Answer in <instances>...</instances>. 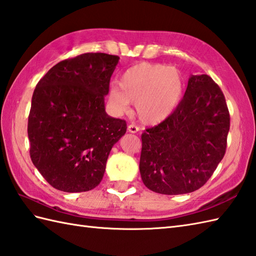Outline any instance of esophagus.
Here are the masks:
<instances>
[{"label":"esophagus","mask_w":256,"mask_h":256,"mask_svg":"<svg viewBox=\"0 0 256 256\" xmlns=\"http://www.w3.org/2000/svg\"><path fill=\"white\" fill-rule=\"evenodd\" d=\"M128 130L130 133H138L140 130V128L136 126L135 124H130V126H128Z\"/></svg>","instance_id":"34e87169"}]
</instances>
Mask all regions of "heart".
Returning a JSON list of instances; mask_svg holds the SVG:
<instances>
[{
  "label": "heart",
  "mask_w": 256,
  "mask_h": 256,
  "mask_svg": "<svg viewBox=\"0 0 256 256\" xmlns=\"http://www.w3.org/2000/svg\"><path fill=\"white\" fill-rule=\"evenodd\" d=\"M180 70L164 64L138 63L121 75L120 86L112 85L108 104L116 114L130 110L135 101L136 114L145 124H158L174 114L183 94Z\"/></svg>",
  "instance_id": "1"
}]
</instances>
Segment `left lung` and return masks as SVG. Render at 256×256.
Instances as JSON below:
<instances>
[{
  "label": "left lung",
  "mask_w": 256,
  "mask_h": 256,
  "mask_svg": "<svg viewBox=\"0 0 256 256\" xmlns=\"http://www.w3.org/2000/svg\"><path fill=\"white\" fill-rule=\"evenodd\" d=\"M229 128L222 89L208 75H191L174 114L142 134V182L166 195L198 190L224 156Z\"/></svg>",
  "instance_id": "obj_1"
}]
</instances>
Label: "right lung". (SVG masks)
Here are the masks:
<instances>
[{
	"mask_svg": "<svg viewBox=\"0 0 256 256\" xmlns=\"http://www.w3.org/2000/svg\"><path fill=\"white\" fill-rule=\"evenodd\" d=\"M118 56L84 53L48 70L34 88L28 116L30 158L46 182L68 193L102 180L111 148L126 122L104 110Z\"/></svg>",
	"mask_w": 256,
	"mask_h": 256,
	"instance_id": "right-lung-1",
	"label": "right lung"
}]
</instances>
